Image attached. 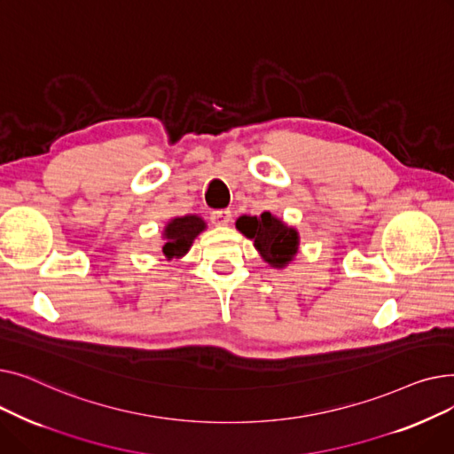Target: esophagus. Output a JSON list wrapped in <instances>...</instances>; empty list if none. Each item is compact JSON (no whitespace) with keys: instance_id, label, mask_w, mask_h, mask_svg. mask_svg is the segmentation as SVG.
Instances as JSON below:
<instances>
[{"instance_id":"esophagus-1","label":"esophagus","mask_w":454,"mask_h":454,"mask_svg":"<svg viewBox=\"0 0 454 454\" xmlns=\"http://www.w3.org/2000/svg\"><path fill=\"white\" fill-rule=\"evenodd\" d=\"M209 219L213 224L226 226L231 221V211L230 209H215L209 213Z\"/></svg>"}]
</instances>
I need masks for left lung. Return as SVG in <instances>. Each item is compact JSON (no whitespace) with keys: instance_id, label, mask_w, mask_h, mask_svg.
<instances>
[{"instance_id":"1","label":"left lung","mask_w":454,"mask_h":454,"mask_svg":"<svg viewBox=\"0 0 454 454\" xmlns=\"http://www.w3.org/2000/svg\"><path fill=\"white\" fill-rule=\"evenodd\" d=\"M237 228L254 239L259 254L276 269L287 265L298 252L296 230L285 226L269 211L261 213V217H241L237 221Z\"/></svg>"}]
</instances>
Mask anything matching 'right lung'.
I'll return each mask as SVG.
<instances>
[{"mask_svg": "<svg viewBox=\"0 0 454 454\" xmlns=\"http://www.w3.org/2000/svg\"><path fill=\"white\" fill-rule=\"evenodd\" d=\"M206 228L204 221L197 215H185V217L173 219L165 228V245L163 254L167 259L184 255L195 237Z\"/></svg>", "mask_w": 454, "mask_h": 454, "instance_id": "add662e5", "label": "right lung"}]
</instances>
